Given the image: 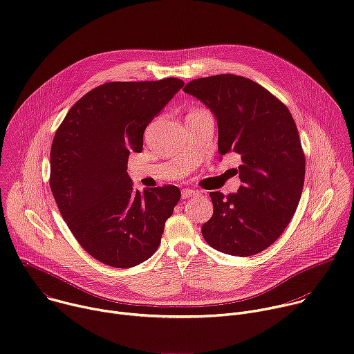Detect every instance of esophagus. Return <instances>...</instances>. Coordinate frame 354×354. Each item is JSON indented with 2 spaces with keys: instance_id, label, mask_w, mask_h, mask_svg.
I'll list each match as a JSON object with an SVG mask.
<instances>
[{
  "instance_id": "1",
  "label": "esophagus",
  "mask_w": 354,
  "mask_h": 354,
  "mask_svg": "<svg viewBox=\"0 0 354 354\" xmlns=\"http://www.w3.org/2000/svg\"><path fill=\"white\" fill-rule=\"evenodd\" d=\"M197 194H198V192L193 190V189H183L182 190V198H190V197H194Z\"/></svg>"
}]
</instances>
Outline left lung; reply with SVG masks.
<instances>
[{
	"label": "left lung",
	"instance_id": "1",
	"mask_svg": "<svg viewBox=\"0 0 354 354\" xmlns=\"http://www.w3.org/2000/svg\"><path fill=\"white\" fill-rule=\"evenodd\" d=\"M183 91L210 109L220 157L235 153L242 185L224 197L212 192L206 242L232 257L257 255L291 221L302 193L306 158L290 111L259 84L234 74L197 78Z\"/></svg>",
	"mask_w": 354,
	"mask_h": 354
}]
</instances>
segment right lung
<instances>
[{
    "label": "right lung",
    "mask_w": 354,
    "mask_h": 354,
    "mask_svg": "<svg viewBox=\"0 0 354 354\" xmlns=\"http://www.w3.org/2000/svg\"><path fill=\"white\" fill-rule=\"evenodd\" d=\"M185 85L178 78L108 82L68 111L50 151V189L80 245L96 261L127 269L156 254L180 198L176 186L134 190L130 153Z\"/></svg>",
    "instance_id": "1"
}]
</instances>
